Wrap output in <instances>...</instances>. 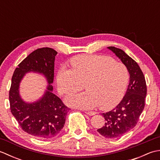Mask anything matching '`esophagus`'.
Returning <instances> with one entry per match:
<instances>
[{"instance_id": "obj_1", "label": "esophagus", "mask_w": 160, "mask_h": 160, "mask_svg": "<svg viewBox=\"0 0 160 160\" xmlns=\"http://www.w3.org/2000/svg\"><path fill=\"white\" fill-rule=\"evenodd\" d=\"M85 113L87 114V115H94L96 114V113L95 111H86Z\"/></svg>"}]
</instances>
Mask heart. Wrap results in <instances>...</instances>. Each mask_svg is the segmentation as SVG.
I'll use <instances>...</instances> for the list:
<instances>
[{
  "mask_svg": "<svg viewBox=\"0 0 160 160\" xmlns=\"http://www.w3.org/2000/svg\"><path fill=\"white\" fill-rule=\"evenodd\" d=\"M72 69L62 67L58 72V90L68 94L80 90L85 84L86 91L70 94L64 101L69 106L91 109L100 105L103 110L113 108L120 102L129 80L124 64L109 57L82 55L71 61Z\"/></svg>",
  "mask_w": 160,
  "mask_h": 160,
  "instance_id": "b5f03b06",
  "label": "heart"
}]
</instances>
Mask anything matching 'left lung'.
Returning a JSON list of instances; mask_svg holds the SVG:
<instances>
[{
	"mask_svg": "<svg viewBox=\"0 0 160 160\" xmlns=\"http://www.w3.org/2000/svg\"><path fill=\"white\" fill-rule=\"evenodd\" d=\"M127 67L130 75L129 84L125 96L118 106L111 111L102 113L106 122L98 129L100 135L107 138H117L133 128L145 105L147 84L143 73L138 63L123 50L108 47Z\"/></svg>",
	"mask_w": 160,
	"mask_h": 160,
	"instance_id": "obj_1",
	"label": "left lung"
}]
</instances>
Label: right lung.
Wrapping results in <instances>:
<instances>
[{
    "label": "right lung",
    "mask_w": 160,
    "mask_h": 160,
    "mask_svg": "<svg viewBox=\"0 0 160 160\" xmlns=\"http://www.w3.org/2000/svg\"><path fill=\"white\" fill-rule=\"evenodd\" d=\"M57 53L49 47L35 50L18 64L12 78L9 96L12 113L24 131L38 139L56 137L64 127L69 110L52 92ZM30 72L42 74L48 83L43 96L33 103L24 101L19 90L22 78Z\"/></svg>",
    "instance_id": "obj_1"
}]
</instances>
